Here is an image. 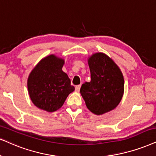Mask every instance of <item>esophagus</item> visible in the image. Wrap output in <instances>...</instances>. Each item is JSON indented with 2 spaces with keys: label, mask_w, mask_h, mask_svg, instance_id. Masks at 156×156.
Returning <instances> with one entry per match:
<instances>
[{
  "label": "esophagus",
  "mask_w": 156,
  "mask_h": 156,
  "mask_svg": "<svg viewBox=\"0 0 156 156\" xmlns=\"http://www.w3.org/2000/svg\"><path fill=\"white\" fill-rule=\"evenodd\" d=\"M80 85H78V86H76V91L78 92L80 90Z\"/></svg>",
  "instance_id": "1"
}]
</instances>
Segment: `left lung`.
I'll return each instance as SVG.
<instances>
[{
    "mask_svg": "<svg viewBox=\"0 0 156 156\" xmlns=\"http://www.w3.org/2000/svg\"><path fill=\"white\" fill-rule=\"evenodd\" d=\"M90 81L85 82L80 94L90 112L100 115L114 109L124 94L123 75L115 62L104 53H96L88 60Z\"/></svg>",
    "mask_w": 156,
    "mask_h": 156,
    "instance_id": "8db88e82",
    "label": "left lung"
}]
</instances>
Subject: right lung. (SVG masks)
<instances>
[{
	"label": "right lung",
	"mask_w": 156,
	"mask_h": 156,
	"mask_svg": "<svg viewBox=\"0 0 156 156\" xmlns=\"http://www.w3.org/2000/svg\"><path fill=\"white\" fill-rule=\"evenodd\" d=\"M63 64L62 59L49 55L42 59L29 75V96L39 109L49 112L57 111L75 90L68 75L62 70Z\"/></svg>",
	"instance_id": "1"
}]
</instances>
